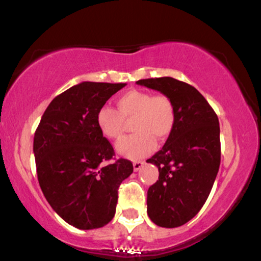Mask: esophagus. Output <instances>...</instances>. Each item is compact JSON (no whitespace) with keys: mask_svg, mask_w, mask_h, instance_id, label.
<instances>
[{"mask_svg":"<svg viewBox=\"0 0 261 261\" xmlns=\"http://www.w3.org/2000/svg\"><path fill=\"white\" fill-rule=\"evenodd\" d=\"M144 165V162L143 161H135L133 163V168H134V171H138L140 170L141 168H143Z\"/></svg>","mask_w":261,"mask_h":261,"instance_id":"34e87169","label":"esophagus"}]
</instances>
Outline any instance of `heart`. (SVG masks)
<instances>
[{
	"mask_svg": "<svg viewBox=\"0 0 261 261\" xmlns=\"http://www.w3.org/2000/svg\"><path fill=\"white\" fill-rule=\"evenodd\" d=\"M117 110L103 106L97 110L98 129L110 140L122 137L124 120H130L135 133L123 138L116 151L123 157L140 160L155 147V138L163 141L175 129L176 110L174 101L167 94H153L144 90H129L116 99Z\"/></svg>",
	"mask_w": 261,
	"mask_h": 261,
	"instance_id": "heart-1",
	"label": "heart"
}]
</instances>
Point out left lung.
<instances>
[{
    "label": "left lung",
    "instance_id": "8db88e82",
    "mask_svg": "<svg viewBox=\"0 0 261 261\" xmlns=\"http://www.w3.org/2000/svg\"><path fill=\"white\" fill-rule=\"evenodd\" d=\"M174 101L175 129L147 163L160 177L147 191V215L154 224L176 228L187 223L207 200L221 164L219 121L204 96L170 76L137 81Z\"/></svg>",
    "mask_w": 261,
    "mask_h": 261
}]
</instances>
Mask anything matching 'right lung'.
<instances>
[{
	"label": "right lung",
	"mask_w": 261,
	"mask_h": 261,
	"mask_svg": "<svg viewBox=\"0 0 261 261\" xmlns=\"http://www.w3.org/2000/svg\"><path fill=\"white\" fill-rule=\"evenodd\" d=\"M126 84L84 81L54 98L33 139L37 176L50 206L77 229L101 228L114 218L118 187L133 172L114 158L96 114Z\"/></svg>",
	"instance_id": "1"
}]
</instances>
